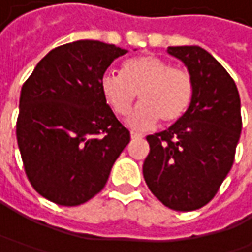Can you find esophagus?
<instances>
[{
	"label": "esophagus",
	"mask_w": 252,
	"mask_h": 252,
	"mask_svg": "<svg viewBox=\"0 0 252 252\" xmlns=\"http://www.w3.org/2000/svg\"><path fill=\"white\" fill-rule=\"evenodd\" d=\"M130 137H131V140H136V139H143L144 136H143L141 133H136V131H131Z\"/></svg>",
	"instance_id": "esophagus-1"
}]
</instances>
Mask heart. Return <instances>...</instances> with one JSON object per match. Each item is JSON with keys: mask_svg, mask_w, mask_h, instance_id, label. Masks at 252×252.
Listing matches in <instances>:
<instances>
[{"mask_svg": "<svg viewBox=\"0 0 252 252\" xmlns=\"http://www.w3.org/2000/svg\"><path fill=\"white\" fill-rule=\"evenodd\" d=\"M101 92L119 118L130 112L139 94L141 103L129 116L127 125L146 130L158 121L172 125L185 115L193 96V80L188 70L172 67L157 56L143 54L122 64V75L105 74Z\"/></svg>", "mask_w": 252, "mask_h": 252, "instance_id": "obj_1", "label": "heart"}]
</instances>
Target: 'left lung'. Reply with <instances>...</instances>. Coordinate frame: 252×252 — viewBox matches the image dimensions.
I'll return each instance as SVG.
<instances>
[{
	"label": "left lung",
	"mask_w": 252,
	"mask_h": 252,
	"mask_svg": "<svg viewBox=\"0 0 252 252\" xmlns=\"http://www.w3.org/2000/svg\"><path fill=\"white\" fill-rule=\"evenodd\" d=\"M193 80L185 115L168 130L147 136L150 153L143 175L154 196L167 208L190 212L208 205L234 162L243 127L234 80L199 46H171Z\"/></svg>",
	"instance_id": "left-lung-1"
}]
</instances>
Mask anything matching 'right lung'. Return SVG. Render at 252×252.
Here are the masks:
<instances>
[{"mask_svg":"<svg viewBox=\"0 0 252 252\" xmlns=\"http://www.w3.org/2000/svg\"><path fill=\"white\" fill-rule=\"evenodd\" d=\"M127 50L98 40L53 49L34 67L19 98L16 140L34 190L62 206L99 193L130 141L101 92V80Z\"/></svg>","mask_w":252,"mask_h":252,"instance_id":"obj_1","label":"right lung"}]
</instances>
